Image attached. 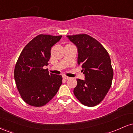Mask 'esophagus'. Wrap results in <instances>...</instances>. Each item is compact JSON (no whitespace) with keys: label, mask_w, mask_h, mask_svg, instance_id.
<instances>
[{"label":"esophagus","mask_w":133,"mask_h":133,"mask_svg":"<svg viewBox=\"0 0 133 133\" xmlns=\"http://www.w3.org/2000/svg\"><path fill=\"white\" fill-rule=\"evenodd\" d=\"M63 78L64 79H66V80H68V79H69V77H68V76H63Z\"/></svg>","instance_id":"esophagus-1"}]
</instances>
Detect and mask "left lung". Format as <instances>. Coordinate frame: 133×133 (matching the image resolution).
Returning <instances> with one entry per match:
<instances>
[{
  "instance_id": "1",
  "label": "left lung",
  "mask_w": 133,
  "mask_h": 133,
  "mask_svg": "<svg viewBox=\"0 0 133 133\" xmlns=\"http://www.w3.org/2000/svg\"><path fill=\"white\" fill-rule=\"evenodd\" d=\"M77 49V64L82 68L84 80L77 79L74 94L84 106H96L109 91L113 78L109 55L96 39L88 35L67 36Z\"/></svg>"
}]
</instances>
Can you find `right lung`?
Listing matches in <instances>:
<instances>
[{
  "label": "right lung",
  "instance_id": "add662e5",
  "mask_svg": "<svg viewBox=\"0 0 133 133\" xmlns=\"http://www.w3.org/2000/svg\"><path fill=\"white\" fill-rule=\"evenodd\" d=\"M62 36L40 34L25 45L14 69V79L21 97L32 106H44L62 84L61 75L51 74L44 66L49 64L51 48Z\"/></svg>",
  "mask_w": 133,
  "mask_h": 133
}]
</instances>
